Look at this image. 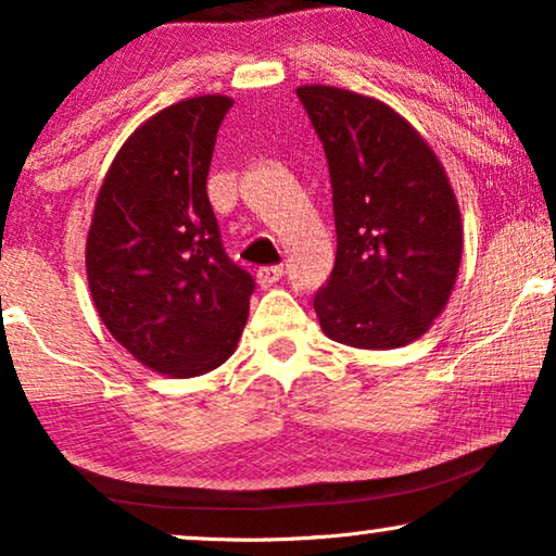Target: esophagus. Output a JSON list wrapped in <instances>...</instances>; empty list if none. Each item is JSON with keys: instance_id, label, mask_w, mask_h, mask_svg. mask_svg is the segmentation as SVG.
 <instances>
[{"instance_id": "esophagus-1", "label": "esophagus", "mask_w": 556, "mask_h": 556, "mask_svg": "<svg viewBox=\"0 0 556 556\" xmlns=\"http://www.w3.org/2000/svg\"><path fill=\"white\" fill-rule=\"evenodd\" d=\"M257 283L263 288H270L273 283H278L280 276H283V268L280 265H263V268H257Z\"/></svg>"}]
</instances>
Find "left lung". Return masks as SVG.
<instances>
[{
    "instance_id": "1",
    "label": "left lung",
    "mask_w": 556,
    "mask_h": 556,
    "mask_svg": "<svg viewBox=\"0 0 556 556\" xmlns=\"http://www.w3.org/2000/svg\"><path fill=\"white\" fill-rule=\"evenodd\" d=\"M324 143L337 263L314 295L324 333L356 349L420 339L451 299L460 210L443 164L400 113L344 88H295Z\"/></svg>"
}]
</instances>
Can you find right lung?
<instances>
[{"label": "right lung", "instance_id": "1", "mask_svg": "<svg viewBox=\"0 0 556 556\" xmlns=\"http://www.w3.org/2000/svg\"><path fill=\"white\" fill-rule=\"evenodd\" d=\"M232 98L159 111L113 159L86 242L98 316L143 367L200 377L235 352L255 280L227 257L207 197L217 131Z\"/></svg>", "mask_w": 556, "mask_h": 556}]
</instances>
